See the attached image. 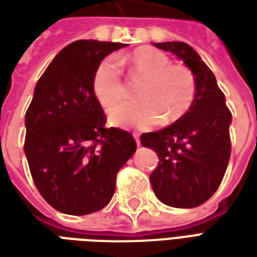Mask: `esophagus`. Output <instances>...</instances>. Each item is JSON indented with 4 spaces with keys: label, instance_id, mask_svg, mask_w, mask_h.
<instances>
[{
    "label": "esophagus",
    "instance_id": "obj_1",
    "mask_svg": "<svg viewBox=\"0 0 257 257\" xmlns=\"http://www.w3.org/2000/svg\"><path fill=\"white\" fill-rule=\"evenodd\" d=\"M134 138H135V142H136V145L140 146V139H139V135L134 134Z\"/></svg>",
    "mask_w": 257,
    "mask_h": 257
}]
</instances>
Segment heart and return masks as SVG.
<instances>
[{
    "mask_svg": "<svg viewBox=\"0 0 257 257\" xmlns=\"http://www.w3.org/2000/svg\"><path fill=\"white\" fill-rule=\"evenodd\" d=\"M118 66L128 68L129 77L142 82L135 101H122L108 110V121L119 128H150L157 122L172 123L184 117L197 96L195 75L183 64H172L165 53L156 48L135 49L117 63L103 60L93 74L92 89L100 106L108 107L123 96Z\"/></svg>",
    "mask_w": 257,
    "mask_h": 257,
    "instance_id": "heart-1",
    "label": "heart"
}]
</instances>
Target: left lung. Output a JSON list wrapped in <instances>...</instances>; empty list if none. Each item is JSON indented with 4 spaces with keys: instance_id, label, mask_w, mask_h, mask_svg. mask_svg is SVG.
<instances>
[{
    "instance_id": "obj_1",
    "label": "left lung",
    "mask_w": 257,
    "mask_h": 257,
    "mask_svg": "<svg viewBox=\"0 0 257 257\" xmlns=\"http://www.w3.org/2000/svg\"><path fill=\"white\" fill-rule=\"evenodd\" d=\"M153 45L183 60L195 75L197 96L184 117L140 136L142 146L156 151L160 160L150 175L151 187L162 204L195 208L215 194L226 173L231 153V112L213 73L189 44Z\"/></svg>"
}]
</instances>
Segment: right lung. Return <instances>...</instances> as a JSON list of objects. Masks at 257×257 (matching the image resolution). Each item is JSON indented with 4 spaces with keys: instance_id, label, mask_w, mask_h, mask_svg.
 Returning a JSON list of instances; mask_svg holds the SVG:
<instances>
[{
    "instance_id": "1",
    "label": "right lung",
    "mask_w": 257,
    "mask_h": 257,
    "mask_svg": "<svg viewBox=\"0 0 257 257\" xmlns=\"http://www.w3.org/2000/svg\"><path fill=\"white\" fill-rule=\"evenodd\" d=\"M126 44L79 40L63 48L38 79L26 111L25 154L44 199L67 215L103 209L118 171L136 151L132 135L106 128L92 89L96 68Z\"/></svg>"
}]
</instances>
